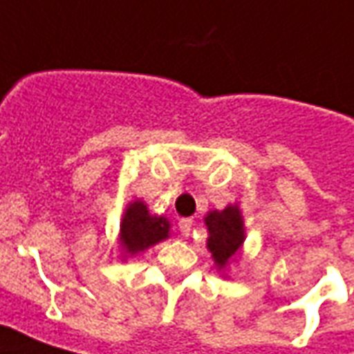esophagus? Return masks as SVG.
Instances as JSON below:
<instances>
[{
	"mask_svg": "<svg viewBox=\"0 0 354 354\" xmlns=\"http://www.w3.org/2000/svg\"><path fill=\"white\" fill-rule=\"evenodd\" d=\"M179 230H181V236H190V230H192V219H181L179 221Z\"/></svg>",
	"mask_w": 354,
	"mask_h": 354,
	"instance_id": "esophagus-1",
	"label": "esophagus"
}]
</instances>
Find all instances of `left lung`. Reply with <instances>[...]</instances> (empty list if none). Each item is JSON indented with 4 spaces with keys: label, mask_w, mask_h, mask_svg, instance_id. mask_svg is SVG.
Wrapping results in <instances>:
<instances>
[{
    "label": "left lung",
    "mask_w": 354,
    "mask_h": 354,
    "mask_svg": "<svg viewBox=\"0 0 354 354\" xmlns=\"http://www.w3.org/2000/svg\"><path fill=\"white\" fill-rule=\"evenodd\" d=\"M205 225L209 230L207 250L221 269L244 242V221L238 205H229L223 212H209L205 217Z\"/></svg>",
    "instance_id": "1"
}]
</instances>
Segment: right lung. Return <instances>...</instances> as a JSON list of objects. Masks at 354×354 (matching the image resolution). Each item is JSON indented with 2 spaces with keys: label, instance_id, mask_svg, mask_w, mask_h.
I'll return each instance as SVG.
<instances>
[{
  "label": "right lung",
  "instance_id": "obj_1",
  "mask_svg": "<svg viewBox=\"0 0 354 354\" xmlns=\"http://www.w3.org/2000/svg\"><path fill=\"white\" fill-rule=\"evenodd\" d=\"M169 232V223L164 217L150 215L147 205L141 200L131 202L125 209L124 221H122V248L125 253H135L147 250L150 245L158 244L160 240H165Z\"/></svg>",
  "mask_w": 354,
  "mask_h": 354
}]
</instances>
